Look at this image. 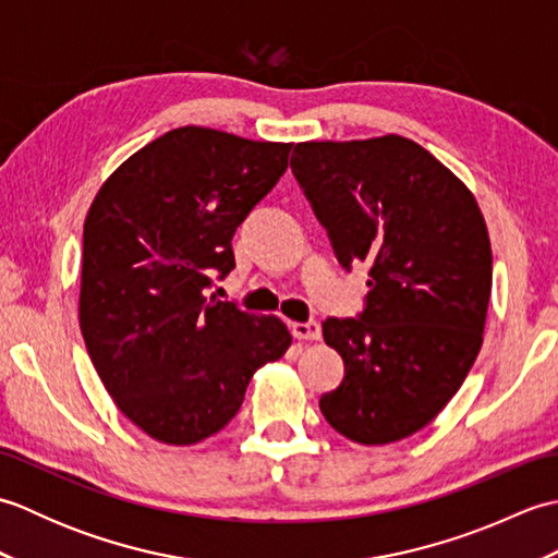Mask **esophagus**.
<instances>
[{
  "mask_svg": "<svg viewBox=\"0 0 558 558\" xmlns=\"http://www.w3.org/2000/svg\"><path fill=\"white\" fill-rule=\"evenodd\" d=\"M290 330L298 340H318V338H322V326H318L316 322H304V324L294 322V324H290Z\"/></svg>",
  "mask_w": 558,
  "mask_h": 558,
  "instance_id": "1",
  "label": "esophagus"
}]
</instances>
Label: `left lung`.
<instances>
[{"mask_svg":"<svg viewBox=\"0 0 558 558\" xmlns=\"http://www.w3.org/2000/svg\"><path fill=\"white\" fill-rule=\"evenodd\" d=\"M290 168L340 266H369L364 310L322 326L345 376L318 408L352 441H400L446 408L477 360L487 225L470 189L405 136L306 141Z\"/></svg>","mask_w":558,"mask_h":558,"instance_id":"left-lung-1","label":"left lung"}]
</instances>
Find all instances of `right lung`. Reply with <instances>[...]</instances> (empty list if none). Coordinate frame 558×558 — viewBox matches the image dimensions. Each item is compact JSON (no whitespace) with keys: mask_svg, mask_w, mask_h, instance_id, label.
<instances>
[{"mask_svg":"<svg viewBox=\"0 0 558 558\" xmlns=\"http://www.w3.org/2000/svg\"><path fill=\"white\" fill-rule=\"evenodd\" d=\"M292 144L180 126L120 165L83 225L78 322L100 381L138 429L192 446L242 408L290 348L276 316L206 298L232 236L288 170Z\"/></svg>","mask_w":558,"mask_h":558,"instance_id":"right-lung-1","label":"right lung"}]
</instances>
